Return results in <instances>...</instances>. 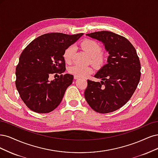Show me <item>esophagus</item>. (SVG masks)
I'll use <instances>...</instances> for the list:
<instances>
[{
    "label": "esophagus",
    "mask_w": 158,
    "mask_h": 158,
    "mask_svg": "<svg viewBox=\"0 0 158 158\" xmlns=\"http://www.w3.org/2000/svg\"><path fill=\"white\" fill-rule=\"evenodd\" d=\"M74 79H79V77H77V76H74Z\"/></svg>",
    "instance_id": "34e87169"
}]
</instances>
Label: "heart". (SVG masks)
<instances>
[{
  "label": "heart",
  "instance_id": "obj_1",
  "mask_svg": "<svg viewBox=\"0 0 158 158\" xmlns=\"http://www.w3.org/2000/svg\"><path fill=\"white\" fill-rule=\"evenodd\" d=\"M81 48L90 57V62L95 66H100L104 62L103 56L100 54L101 47L100 44L93 40L86 39L81 43ZM75 51L73 46H69L65 50L64 58L67 63L72 60ZM69 72L79 77H85L92 73L93 70L89 66L75 65L69 68Z\"/></svg>",
  "mask_w": 158,
  "mask_h": 158
}]
</instances>
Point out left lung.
Returning a JSON list of instances; mask_svg holds the SVG:
<instances>
[{"label": "left lung", "instance_id": "obj_1", "mask_svg": "<svg viewBox=\"0 0 158 158\" xmlns=\"http://www.w3.org/2000/svg\"><path fill=\"white\" fill-rule=\"evenodd\" d=\"M86 35L102 43L109 56L107 64L94 75L100 82L87 80L85 98L96 112H112L129 100L138 86L139 58L133 44L118 34L102 31Z\"/></svg>", "mask_w": 158, "mask_h": 158}]
</instances>
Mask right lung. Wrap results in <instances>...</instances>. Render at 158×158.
<instances>
[{
  "instance_id": "add662e5",
  "label": "right lung",
  "mask_w": 158,
  "mask_h": 158,
  "mask_svg": "<svg viewBox=\"0 0 158 158\" xmlns=\"http://www.w3.org/2000/svg\"><path fill=\"white\" fill-rule=\"evenodd\" d=\"M83 35L47 33L34 39L23 50L16 69V86L30 110L45 114L59 106L73 75H61L52 81L48 80L49 75L65 72V50Z\"/></svg>"
}]
</instances>
